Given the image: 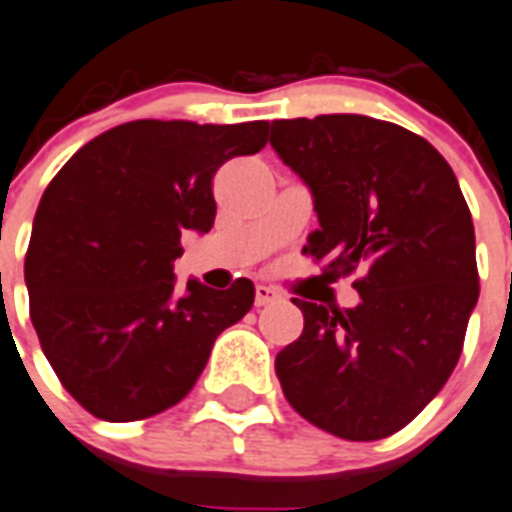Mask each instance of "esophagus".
<instances>
[{
    "label": "esophagus",
    "mask_w": 512,
    "mask_h": 512,
    "mask_svg": "<svg viewBox=\"0 0 512 512\" xmlns=\"http://www.w3.org/2000/svg\"><path fill=\"white\" fill-rule=\"evenodd\" d=\"M278 299H281V294L276 289H270V286H257L255 289V307H268Z\"/></svg>",
    "instance_id": "obj_1"
}]
</instances>
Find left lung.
<instances>
[{
    "mask_svg": "<svg viewBox=\"0 0 512 512\" xmlns=\"http://www.w3.org/2000/svg\"><path fill=\"white\" fill-rule=\"evenodd\" d=\"M270 145L315 195L302 255L359 273L351 309L304 302V333L276 356L286 401L343 440L395 435L442 390L479 299L474 221L424 137L359 114L278 119Z\"/></svg>",
    "mask_w": 512,
    "mask_h": 512,
    "instance_id": "8db88e82",
    "label": "left lung"
}]
</instances>
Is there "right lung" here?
I'll use <instances>...</instances> for the list:
<instances>
[{
	"mask_svg": "<svg viewBox=\"0 0 512 512\" xmlns=\"http://www.w3.org/2000/svg\"><path fill=\"white\" fill-rule=\"evenodd\" d=\"M268 143V122L137 119L77 150L46 187L25 252L30 320L64 390L106 422H140L195 388L255 286L176 289L187 229L216 221L213 176Z\"/></svg>",
	"mask_w": 512,
	"mask_h": 512,
	"instance_id": "add662e5",
	"label": "right lung"
}]
</instances>
